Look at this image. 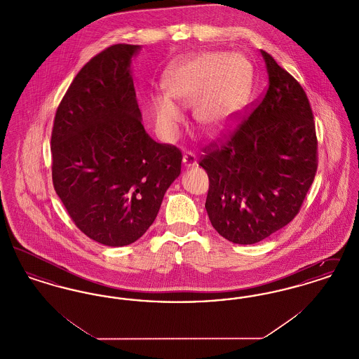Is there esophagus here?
I'll return each instance as SVG.
<instances>
[{"instance_id": "1", "label": "esophagus", "mask_w": 359, "mask_h": 359, "mask_svg": "<svg viewBox=\"0 0 359 359\" xmlns=\"http://www.w3.org/2000/svg\"><path fill=\"white\" fill-rule=\"evenodd\" d=\"M183 164L187 167V168H191V167H195L196 164H198V157H196V154H194V152H186L184 156H183Z\"/></svg>"}]
</instances>
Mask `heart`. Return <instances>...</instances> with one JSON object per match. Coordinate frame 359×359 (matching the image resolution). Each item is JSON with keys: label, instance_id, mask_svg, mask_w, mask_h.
Segmentation results:
<instances>
[{"label": "heart", "instance_id": "1", "mask_svg": "<svg viewBox=\"0 0 359 359\" xmlns=\"http://www.w3.org/2000/svg\"><path fill=\"white\" fill-rule=\"evenodd\" d=\"M167 93H154L151 110L158 130L173 136L183 121L180 107L194 106L205 130H221L237 118L248 95L246 60L237 53L205 52L184 59L165 72Z\"/></svg>", "mask_w": 359, "mask_h": 359}]
</instances>
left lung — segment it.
Masks as SVG:
<instances>
[{"label":"left lung","mask_w":359,"mask_h":359,"mask_svg":"<svg viewBox=\"0 0 359 359\" xmlns=\"http://www.w3.org/2000/svg\"><path fill=\"white\" fill-rule=\"evenodd\" d=\"M269 83L221 144L203 148L205 210L223 238L252 245L299 214L318 170V138L307 94L268 52ZM253 104V103H252Z\"/></svg>","instance_id":"8db88e82"}]
</instances>
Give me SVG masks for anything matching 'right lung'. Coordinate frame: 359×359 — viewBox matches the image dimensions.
<instances>
[{
  "mask_svg": "<svg viewBox=\"0 0 359 359\" xmlns=\"http://www.w3.org/2000/svg\"><path fill=\"white\" fill-rule=\"evenodd\" d=\"M140 50L114 44L76 74L52 128V183L72 222L106 246H125L154 223L180 175L182 152L141 123L130 74Z\"/></svg>",
  "mask_w": 359,
  "mask_h": 359,
  "instance_id": "right-lung-1",
  "label": "right lung"
}]
</instances>
